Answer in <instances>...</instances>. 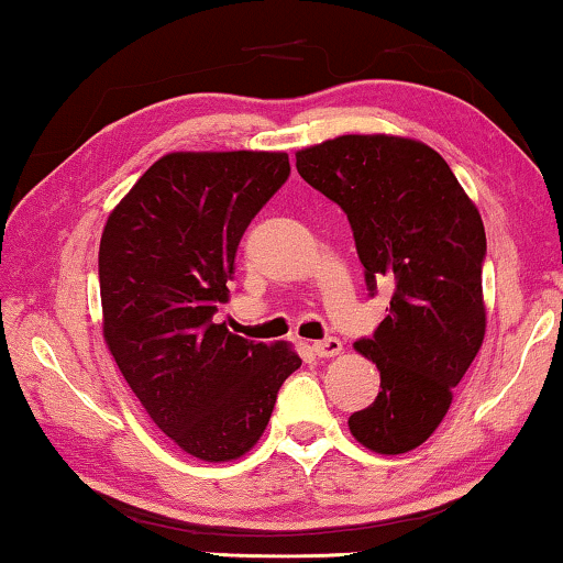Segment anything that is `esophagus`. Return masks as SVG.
I'll return each instance as SVG.
<instances>
[{
	"label": "esophagus",
	"mask_w": 563,
	"mask_h": 563,
	"mask_svg": "<svg viewBox=\"0 0 563 563\" xmlns=\"http://www.w3.org/2000/svg\"><path fill=\"white\" fill-rule=\"evenodd\" d=\"M312 351H314V356H320V358H330V356H338V353L343 351V343L338 341V338H322V341H318V343H312Z\"/></svg>",
	"instance_id": "1"
}]
</instances>
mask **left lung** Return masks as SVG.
<instances>
[{"instance_id": "1", "label": "left lung", "mask_w": 563, "mask_h": 563, "mask_svg": "<svg viewBox=\"0 0 563 563\" xmlns=\"http://www.w3.org/2000/svg\"><path fill=\"white\" fill-rule=\"evenodd\" d=\"M297 172L349 218L368 295L395 287L387 318L356 341L382 391L351 415V433L376 453L418 449L484 341L479 212L451 166L410 137L341 135L299 151Z\"/></svg>"}]
</instances>
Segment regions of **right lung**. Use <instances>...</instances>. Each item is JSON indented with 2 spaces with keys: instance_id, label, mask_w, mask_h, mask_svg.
<instances>
[{
  "instance_id": "add662e5",
  "label": "right lung",
  "mask_w": 563,
  "mask_h": 563,
  "mask_svg": "<svg viewBox=\"0 0 563 563\" xmlns=\"http://www.w3.org/2000/svg\"><path fill=\"white\" fill-rule=\"evenodd\" d=\"M287 153H168L114 207L99 243L104 341L151 420L189 456L251 451L284 379L287 343L212 322L251 220L289 179Z\"/></svg>"
}]
</instances>
